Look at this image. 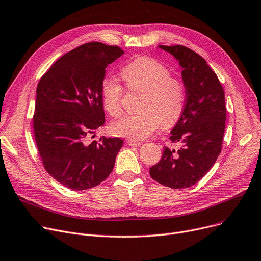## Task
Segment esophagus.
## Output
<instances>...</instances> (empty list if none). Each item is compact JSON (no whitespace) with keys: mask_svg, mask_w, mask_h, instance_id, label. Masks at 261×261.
Listing matches in <instances>:
<instances>
[{"mask_svg":"<svg viewBox=\"0 0 261 261\" xmlns=\"http://www.w3.org/2000/svg\"><path fill=\"white\" fill-rule=\"evenodd\" d=\"M127 144H128L129 146L138 147V146H141V145H142V142H137V141H132V140H129V141H127Z\"/></svg>","mask_w":261,"mask_h":261,"instance_id":"34e87169","label":"esophagus"}]
</instances>
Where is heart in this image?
<instances>
[{
  "mask_svg": "<svg viewBox=\"0 0 261 261\" xmlns=\"http://www.w3.org/2000/svg\"><path fill=\"white\" fill-rule=\"evenodd\" d=\"M126 88L140 91L142 95L135 114H128L115 121L112 131L115 135L142 141L163 125H174L180 118L186 101V87L181 80L171 76L170 69L158 60L141 57L120 70ZM100 96L102 106L109 115L121 113L124 87L115 79L106 77L101 82Z\"/></svg>",
  "mask_w": 261,
  "mask_h": 261,
  "instance_id": "heart-1",
  "label": "heart"
}]
</instances>
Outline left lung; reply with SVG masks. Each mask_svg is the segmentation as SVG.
<instances>
[{
    "label": "left lung",
    "instance_id": "8db88e82",
    "mask_svg": "<svg viewBox=\"0 0 261 261\" xmlns=\"http://www.w3.org/2000/svg\"><path fill=\"white\" fill-rule=\"evenodd\" d=\"M160 48L174 56L182 68L186 102L169 137L178 148L165 147L150 175L163 186L184 189L198 182L220 154L227 119L224 91L216 73L195 51L182 45Z\"/></svg>",
    "mask_w": 261,
    "mask_h": 261
}]
</instances>
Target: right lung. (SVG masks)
I'll return each instance as SVG.
<instances>
[{"label": "right lung", "instance_id": "right-lung-1", "mask_svg": "<svg viewBox=\"0 0 261 261\" xmlns=\"http://www.w3.org/2000/svg\"><path fill=\"white\" fill-rule=\"evenodd\" d=\"M123 54L118 46L87 43L52 64L39 82L34 138L44 168L68 189L93 188L114 168L124 141L102 136L88 143L87 138L105 123L101 82L106 67Z\"/></svg>", "mask_w": 261, "mask_h": 261}]
</instances>
